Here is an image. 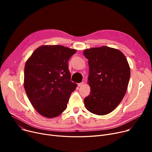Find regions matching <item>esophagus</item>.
Segmentation results:
<instances>
[{
	"label": "esophagus",
	"instance_id": "34e87169",
	"mask_svg": "<svg viewBox=\"0 0 152 152\" xmlns=\"http://www.w3.org/2000/svg\"><path fill=\"white\" fill-rule=\"evenodd\" d=\"M84 84V82H82V83H78V84H77V86H78L79 87H81V86H83Z\"/></svg>",
	"mask_w": 152,
	"mask_h": 152
}]
</instances>
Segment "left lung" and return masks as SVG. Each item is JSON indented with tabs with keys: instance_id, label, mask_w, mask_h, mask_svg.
<instances>
[{
	"instance_id": "obj_1",
	"label": "left lung",
	"mask_w": 152,
	"mask_h": 152,
	"mask_svg": "<svg viewBox=\"0 0 152 152\" xmlns=\"http://www.w3.org/2000/svg\"><path fill=\"white\" fill-rule=\"evenodd\" d=\"M89 60L91 93L84 101L87 110L97 115L113 111L123 100L131 76L129 64L119 50L106 46L84 51Z\"/></svg>"
}]
</instances>
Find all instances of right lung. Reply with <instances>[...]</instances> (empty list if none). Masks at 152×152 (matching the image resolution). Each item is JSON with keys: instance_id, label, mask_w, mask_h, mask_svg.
Here are the masks:
<instances>
[{"instance_id": "obj_1", "label": "right lung", "mask_w": 152, "mask_h": 152, "mask_svg": "<svg viewBox=\"0 0 152 152\" xmlns=\"http://www.w3.org/2000/svg\"><path fill=\"white\" fill-rule=\"evenodd\" d=\"M76 52L60 45H42L25 66L24 87L32 105L46 118H55L67 108L77 84L71 81L68 61Z\"/></svg>"}]
</instances>
